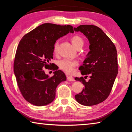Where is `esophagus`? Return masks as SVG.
<instances>
[{"instance_id": "34e87169", "label": "esophagus", "mask_w": 132, "mask_h": 132, "mask_svg": "<svg viewBox=\"0 0 132 132\" xmlns=\"http://www.w3.org/2000/svg\"><path fill=\"white\" fill-rule=\"evenodd\" d=\"M67 79H68V81H75V79L73 77L70 76H67Z\"/></svg>"}]
</instances>
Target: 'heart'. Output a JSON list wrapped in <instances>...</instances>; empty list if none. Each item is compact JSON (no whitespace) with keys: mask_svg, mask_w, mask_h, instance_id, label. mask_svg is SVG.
Returning <instances> with one entry per match:
<instances>
[{"mask_svg":"<svg viewBox=\"0 0 132 132\" xmlns=\"http://www.w3.org/2000/svg\"><path fill=\"white\" fill-rule=\"evenodd\" d=\"M71 42L73 45L75 47L78 49L80 48L84 44V40L79 35H73L70 38ZM58 46H59V42L58 41H56L54 45V51L56 52L57 50ZM78 64L77 61H72L69 59H63L59 61L58 63L59 68L67 73H71L73 71L74 68Z\"/></svg>","mask_w":132,"mask_h":132,"instance_id":"obj_1","label":"heart"}]
</instances>
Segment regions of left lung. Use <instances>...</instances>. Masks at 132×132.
Returning a JSON list of instances; mask_svg holds the SVG:
<instances>
[{
  "label": "left lung",
  "mask_w": 132,
  "mask_h": 132,
  "mask_svg": "<svg viewBox=\"0 0 132 132\" xmlns=\"http://www.w3.org/2000/svg\"><path fill=\"white\" fill-rule=\"evenodd\" d=\"M86 35L90 42V52L79 68L83 77H76L84 86L80 93L75 95L79 104L92 106L105 101L112 88L118 72L117 51L114 44L101 28L94 25H80L75 28Z\"/></svg>",
  "instance_id": "1"
}]
</instances>
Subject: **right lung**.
Listing matches in <instances>:
<instances>
[{
  "label": "right lung",
  "instance_id": "add662e5",
  "mask_svg": "<svg viewBox=\"0 0 132 132\" xmlns=\"http://www.w3.org/2000/svg\"><path fill=\"white\" fill-rule=\"evenodd\" d=\"M69 32H74L70 25L45 23L24 35L20 41L14 72L22 95L30 104L36 106L50 104L55 99L57 85L66 80L63 71L50 62L56 41ZM44 68L55 70L54 75L49 78Z\"/></svg>",
  "mask_w": 132,
  "mask_h": 132
}]
</instances>
